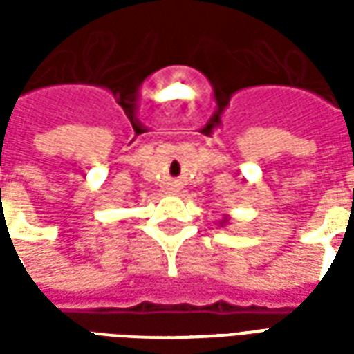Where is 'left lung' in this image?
I'll use <instances>...</instances> for the list:
<instances>
[{"mask_svg":"<svg viewBox=\"0 0 354 354\" xmlns=\"http://www.w3.org/2000/svg\"><path fill=\"white\" fill-rule=\"evenodd\" d=\"M225 223H230V216H227V214H223V218H222V222H220V225H222V227H223Z\"/></svg>","mask_w":354,"mask_h":354,"instance_id":"obj_1","label":"left lung"}]
</instances>
